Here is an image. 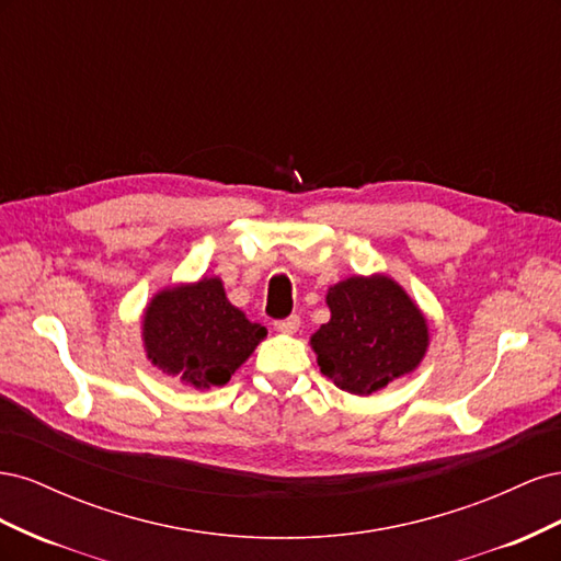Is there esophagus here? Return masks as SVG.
<instances>
[{
	"mask_svg": "<svg viewBox=\"0 0 561 561\" xmlns=\"http://www.w3.org/2000/svg\"><path fill=\"white\" fill-rule=\"evenodd\" d=\"M299 316H290V318H285V320H276V330L280 332V334H295L297 330H299Z\"/></svg>",
	"mask_w": 561,
	"mask_h": 561,
	"instance_id": "esophagus-1",
	"label": "esophagus"
}]
</instances>
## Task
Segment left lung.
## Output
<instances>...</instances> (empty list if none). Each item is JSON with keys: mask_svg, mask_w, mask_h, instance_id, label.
<instances>
[{"mask_svg": "<svg viewBox=\"0 0 561 561\" xmlns=\"http://www.w3.org/2000/svg\"><path fill=\"white\" fill-rule=\"evenodd\" d=\"M325 301L330 320L311 334V348L322 375L346 393H377L426 358L428 318L390 276L344 278Z\"/></svg>", "mask_w": 561, "mask_h": 561, "instance_id": "obj_1", "label": "left lung"}]
</instances>
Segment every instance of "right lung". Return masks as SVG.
Wrapping results in <instances>:
<instances>
[{
    "label": "right lung",
    "instance_id": "right-lung-1",
    "mask_svg": "<svg viewBox=\"0 0 561 561\" xmlns=\"http://www.w3.org/2000/svg\"><path fill=\"white\" fill-rule=\"evenodd\" d=\"M264 336L266 328L233 307L217 276L168 285L142 311L147 360L198 390L225 386Z\"/></svg>",
    "mask_w": 561,
    "mask_h": 561
}]
</instances>
